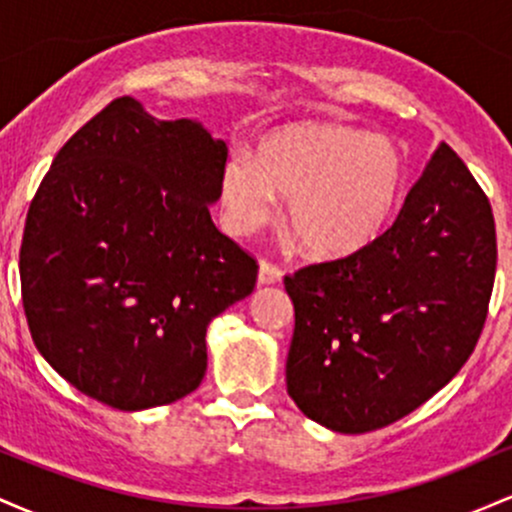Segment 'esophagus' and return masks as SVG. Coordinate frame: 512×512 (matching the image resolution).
<instances>
[{
	"mask_svg": "<svg viewBox=\"0 0 512 512\" xmlns=\"http://www.w3.org/2000/svg\"><path fill=\"white\" fill-rule=\"evenodd\" d=\"M281 276H284V272H281V269L276 267V264L267 262V260H262V262H260V274H257V281H260L262 286L279 284Z\"/></svg>",
	"mask_w": 512,
	"mask_h": 512,
	"instance_id": "34e87169",
	"label": "esophagus"
}]
</instances>
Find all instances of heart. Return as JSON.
<instances>
[{
    "label": "heart",
    "instance_id": "1",
    "mask_svg": "<svg viewBox=\"0 0 512 512\" xmlns=\"http://www.w3.org/2000/svg\"><path fill=\"white\" fill-rule=\"evenodd\" d=\"M404 185L395 142L334 122H298L264 134L255 158L233 154L221 170V204L236 233H255L289 195V223L322 260L354 255L390 221Z\"/></svg>",
    "mask_w": 512,
    "mask_h": 512
}]
</instances>
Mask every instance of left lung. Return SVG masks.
I'll return each instance as SVG.
<instances>
[{
  "label": "left lung",
  "mask_w": 512,
  "mask_h": 512,
  "mask_svg": "<svg viewBox=\"0 0 512 512\" xmlns=\"http://www.w3.org/2000/svg\"><path fill=\"white\" fill-rule=\"evenodd\" d=\"M489 197L448 144L366 248L286 276L296 327L286 390L339 433L395 424L472 356L496 276Z\"/></svg>",
  "instance_id": "obj_1"
}]
</instances>
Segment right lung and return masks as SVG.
<instances>
[{
    "label": "right lung",
    "mask_w": 512,
    "mask_h": 512,
    "mask_svg": "<svg viewBox=\"0 0 512 512\" xmlns=\"http://www.w3.org/2000/svg\"><path fill=\"white\" fill-rule=\"evenodd\" d=\"M226 142L115 98L62 146L23 228L38 351L120 411L170 404L207 373V327L255 289L257 262L214 226Z\"/></svg>",
    "instance_id": "right-lung-1"
}]
</instances>
